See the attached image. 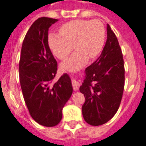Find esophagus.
Here are the masks:
<instances>
[{
	"label": "esophagus",
	"instance_id": "34e87169",
	"mask_svg": "<svg viewBox=\"0 0 146 146\" xmlns=\"http://www.w3.org/2000/svg\"><path fill=\"white\" fill-rule=\"evenodd\" d=\"M72 86H73L74 90H78L79 89V87H80V83H79L76 80L73 79V80H72Z\"/></svg>",
	"mask_w": 146,
	"mask_h": 146
}]
</instances>
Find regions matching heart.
<instances>
[{
    "instance_id": "obj_1",
    "label": "heart",
    "mask_w": 146,
    "mask_h": 146,
    "mask_svg": "<svg viewBox=\"0 0 146 146\" xmlns=\"http://www.w3.org/2000/svg\"><path fill=\"white\" fill-rule=\"evenodd\" d=\"M59 33H50L48 45L55 56L64 60L73 49H76L62 68L75 71L87 63L88 58H96L101 53L106 42V29L98 20H73L63 24Z\"/></svg>"
}]
</instances>
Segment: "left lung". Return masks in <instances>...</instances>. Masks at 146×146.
Masks as SVG:
<instances>
[{
  "label": "left lung",
  "mask_w": 146,
  "mask_h": 146,
  "mask_svg": "<svg viewBox=\"0 0 146 146\" xmlns=\"http://www.w3.org/2000/svg\"><path fill=\"white\" fill-rule=\"evenodd\" d=\"M80 93L86 96L82 113L86 123L100 125L118 110L125 83L122 51L116 35L107 25V40L100 57L86 68Z\"/></svg>",
  "instance_id": "8db88e82"
}]
</instances>
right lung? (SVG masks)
I'll use <instances>...</instances> for the list:
<instances>
[{"label":"right lung","instance_id":"add662e5","mask_svg":"<svg viewBox=\"0 0 146 146\" xmlns=\"http://www.w3.org/2000/svg\"><path fill=\"white\" fill-rule=\"evenodd\" d=\"M57 21L42 17L31 25L23 42L19 62L20 83L30 115L46 127L60 123L63 108L73 93L67 73L53 82L58 63L48 45V35L49 28Z\"/></svg>","mask_w":146,"mask_h":146}]
</instances>
